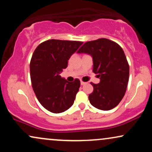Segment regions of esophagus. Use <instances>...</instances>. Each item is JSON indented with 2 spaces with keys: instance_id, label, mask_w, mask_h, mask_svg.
Listing matches in <instances>:
<instances>
[{
  "instance_id": "obj_1",
  "label": "esophagus",
  "mask_w": 152,
  "mask_h": 152,
  "mask_svg": "<svg viewBox=\"0 0 152 152\" xmlns=\"http://www.w3.org/2000/svg\"><path fill=\"white\" fill-rule=\"evenodd\" d=\"M86 82H83V81H81V85H84V84H86Z\"/></svg>"
}]
</instances>
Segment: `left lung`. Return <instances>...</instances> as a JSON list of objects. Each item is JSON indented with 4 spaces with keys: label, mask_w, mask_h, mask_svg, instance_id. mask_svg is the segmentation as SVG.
<instances>
[{
    "label": "left lung",
    "mask_w": 152,
    "mask_h": 152,
    "mask_svg": "<svg viewBox=\"0 0 152 152\" xmlns=\"http://www.w3.org/2000/svg\"><path fill=\"white\" fill-rule=\"evenodd\" d=\"M78 53L90 55L93 59V72L100 82L91 83L94 91L88 96L92 106L109 111L119 104L126 92L129 66L119 45L106 38L85 43Z\"/></svg>",
    "instance_id": "obj_1"
}]
</instances>
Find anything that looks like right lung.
<instances>
[{
    "label": "right lung",
    "instance_id": "add662e5",
    "mask_svg": "<svg viewBox=\"0 0 152 152\" xmlns=\"http://www.w3.org/2000/svg\"><path fill=\"white\" fill-rule=\"evenodd\" d=\"M83 42L51 39L36 48L30 64L33 89L45 109L55 114L64 112L74 104L80 81L69 82L60 76L68 61Z\"/></svg>",
    "mask_w": 152,
    "mask_h": 152
}]
</instances>
